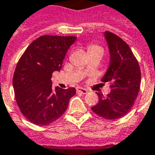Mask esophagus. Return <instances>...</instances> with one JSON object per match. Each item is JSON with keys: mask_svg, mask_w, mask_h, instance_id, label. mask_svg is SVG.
I'll return each mask as SVG.
<instances>
[{"mask_svg": "<svg viewBox=\"0 0 155 155\" xmlns=\"http://www.w3.org/2000/svg\"><path fill=\"white\" fill-rule=\"evenodd\" d=\"M87 90L85 89V88H83V87H78L77 88V93H82V94H86V93H87Z\"/></svg>", "mask_w": 155, "mask_h": 155, "instance_id": "1", "label": "esophagus"}]
</instances>
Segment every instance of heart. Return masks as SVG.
I'll return each mask as SVG.
<instances>
[{
	"mask_svg": "<svg viewBox=\"0 0 155 155\" xmlns=\"http://www.w3.org/2000/svg\"><path fill=\"white\" fill-rule=\"evenodd\" d=\"M97 48H100L99 47H97L96 45H90L89 48H88V51H92V50H94V49H97Z\"/></svg>",
	"mask_w": 155,
	"mask_h": 155,
	"instance_id": "1",
	"label": "heart"
}]
</instances>
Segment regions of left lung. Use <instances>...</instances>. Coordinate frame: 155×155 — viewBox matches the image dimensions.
I'll return each mask as SVG.
<instances>
[{
    "instance_id": "left-lung-1",
    "label": "left lung",
    "mask_w": 155,
    "mask_h": 155,
    "mask_svg": "<svg viewBox=\"0 0 155 155\" xmlns=\"http://www.w3.org/2000/svg\"><path fill=\"white\" fill-rule=\"evenodd\" d=\"M104 37L110 62L101 81L110 83L111 92L107 96L97 93L98 103L92 110L102 118L114 120L132 108L139 92L141 72L139 62L124 41L109 31L104 32Z\"/></svg>"
}]
</instances>
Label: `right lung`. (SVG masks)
Here are the masks:
<instances>
[{"mask_svg": "<svg viewBox=\"0 0 155 155\" xmlns=\"http://www.w3.org/2000/svg\"><path fill=\"white\" fill-rule=\"evenodd\" d=\"M76 37L45 35L31 43L20 58L13 76L16 103L34 124L48 125L62 116L76 89L51 86V74L60 71Z\"/></svg>", "mask_w": 155, "mask_h": 155, "instance_id": "obj_1", "label": "right lung"}]
</instances>
